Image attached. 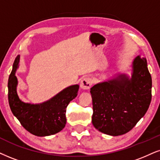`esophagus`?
I'll return each mask as SVG.
<instances>
[{
	"mask_svg": "<svg viewBox=\"0 0 160 160\" xmlns=\"http://www.w3.org/2000/svg\"><path fill=\"white\" fill-rule=\"evenodd\" d=\"M92 85V80L89 78H85L80 82V87L85 90L89 89Z\"/></svg>",
	"mask_w": 160,
	"mask_h": 160,
	"instance_id": "34e87169",
	"label": "esophagus"
}]
</instances>
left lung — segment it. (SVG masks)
I'll return each instance as SVG.
<instances>
[{"label": "left lung", "instance_id": "1", "mask_svg": "<svg viewBox=\"0 0 160 160\" xmlns=\"http://www.w3.org/2000/svg\"><path fill=\"white\" fill-rule=\"evenodd\" d=\"M152 79L145 58L137 57L132 74H125L94 85L92 124L100 132L119 136L126 134L145 114L151 101Z\"/></svg>", "mask_w": 160, "mask_h": 160}]
</instances>
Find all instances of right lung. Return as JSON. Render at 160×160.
<instances>
[{
	"label": "right lung",
	"instance_id": "right-lung-1",
	"mask_svg": "<svg viewBox=\"0 0 160 160\" xmlns=\"http://www.w3.org/2000/svg\"><path fill=\"white\" fill-rule=\"evenodd\" d=\"M19 61L18 55L8 80V99L12 112L23 128L35 136L46 137L60 132L66 123V107L78 95L79 86H68L43 103H26L20 100L17 94L15 72Z\"/></svg>",
	"mask_w": 160,
	"mask_h": 160
}]
</instances>
